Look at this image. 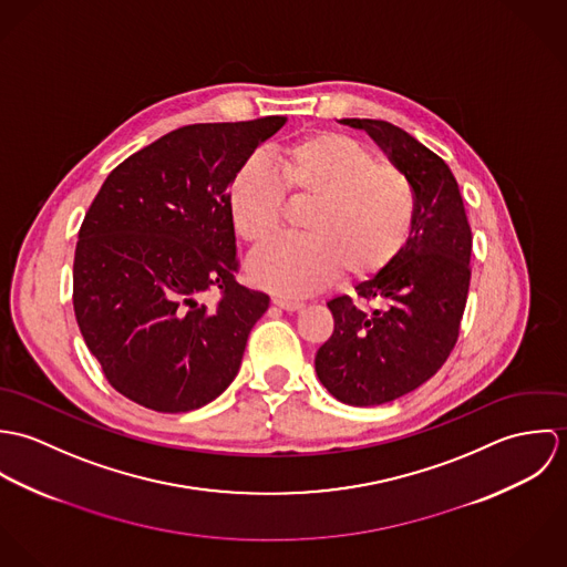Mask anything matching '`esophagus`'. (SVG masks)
<instances>
[{"label":"esophagus","instance_id":"obj_1","mask_svg":"<svg viewBox=\"0 0 567 567\" xmlns=\"http://www.w3.org/2000/svg\"><path fill=\"white\" fill-rule=\"evenodd\" d=\"M272 303H275L277 308L286 310V312H297V310H301V308H303V303H301V301H292V299H284V297H275V299H272Z\"/></svg>","mask_w":567,"mask_h":567}]
</instances>
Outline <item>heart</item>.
<instances>
[{"label": "heart", "mask_w": 567, "mask_h": 567, "mask_svg": "<svg viewBox=\"0 0 567 567\" xmlns=\"http://www.w3.org/2000/svg\"><path fill=\"white\" fill-rule=\"evenodd\" d=\"M277 172L248 159L229 187L231 220L244 243H270L284 220L286 194L312 203L301 238L266 246L248 261L255 286L284 297L319 290L338 272L347 281L389 268L412 236L416 194L402 167L375 162L373 153L342 133H317L284 146Z\"/></svg>", "instance_id": "1"}]
</instances>
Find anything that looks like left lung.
<instances>
[{
    "label": "left lung",
    "mask_w": 567,
    "mask_h": 567,
    "mask_svg": "<svg viewBox=\"0 0 567 567\" xmlns=\"http://www.w3.org/2000/svg\"><path fill=\"white\" fill-rule=\"evenodd\" d=\"M367 131L416 194V220L400 257L355 286L364 312L342 295L327 303L333 333L317 351L324 389L342 404L393 402L427 382L452 353L470 292L472 229L458 183L439 155L382 120H340Z\"/></svg>",
    "instance_id": "obj_1"
}]
</instances>
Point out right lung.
Wrapping results in <instances>:
<instances>
[{
    "label": "right lung",
    "mask_w": 567,
    "mask_h": 567,
    "mask_svg": "<svg viewBox=\"0 0 567 567\" xmlns=\"http://www.w3.org/2000/svg\"><path fill=\"white\" fill-rule=\"evenodd\" d=\"M288 117L192 124L120 163L74 255V312L109 384L157 412L214 402L240 371L268 295L236 281L234 174ZM212 287L214 308L197 299Z\"/></svg>",
    "instance_id": "1"
}]
</instances>
